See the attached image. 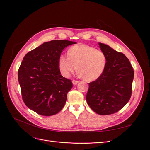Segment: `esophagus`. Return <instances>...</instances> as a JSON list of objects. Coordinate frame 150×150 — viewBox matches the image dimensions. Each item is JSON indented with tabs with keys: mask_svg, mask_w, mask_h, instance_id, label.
<instances>
[{
	"mask_svg": "<svg viewBox=\"0 0 150 150\" xmlns=\"http://www.w3.org/2000/svg\"><path fill=\"white\" fill-rule=\"evenodd\" d=\"M72 83L74 85H76L78 83H79V81H76V80H72Z\"/></svg>",
	"mask_w": 150,
	"mask_h": 150,
	"instance_id": "1",
	"label": "esophagus"
}]
</instances>
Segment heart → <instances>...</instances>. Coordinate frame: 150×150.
Returning <instances> with one entry per match:
<instances>
[{
    "instance_id": "1",
    "label": "heart",
    "mask_w": 150,
    "mask_h": 150,
    "mask_svg": "<svg viewBox=\"0 0 150 150\" xmlns=\"http://www.w3.org/2000/svg\"><path fill=\"white\" fill-rule=\"evenodd\" d=\"M107 64L106 54L101 50L86 44L76 45L67 51V55L61 54L58 66L61 74L69 77L76 70L87 81H93L100 78Z\"/></svg>"
}]
</instances>
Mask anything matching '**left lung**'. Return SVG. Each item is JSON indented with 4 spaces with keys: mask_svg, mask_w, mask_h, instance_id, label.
Masks as SVG:
<instances>
[{
    "mask_svg": "<svg viewBox=\"0 0 150 150\" xmlns=\"http://www.w3.org/2000/svg\"><path fill=\"white\" fill-rule=\"evenodd\" d=\"M99 46L106 54L107 64L100 78L89 83L86 101L97 114L108 115L120 111L129 101L134 71L125 54L106 44L99 42Z\"/></svg>",
    "mask_w": 150,
    "mask_h": 150,
    "instance_id": "1",
    "label": "left lung"
}]
</instances>
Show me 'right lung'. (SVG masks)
Returning <instances> with one entry per match:
<instances>
[{
	"label": "right lung",
	"instance_id": "add662e5",
	"mask_svg": "<svg viewBox=\"0 0 150 150\" xmlns=\"http://www.w3.org/2000/svg\"><path fill=\"white\" fill-rule=\"evenodd\" d=\"M76 42L53 40L26 54L18 71L22 99L31 110L42 116L59 112L72 88L71 80L61 74L59 57L63 49Z\"/></svg>",
	"mask_w": 150,
	"mask_h": 150
}]
</instances>
